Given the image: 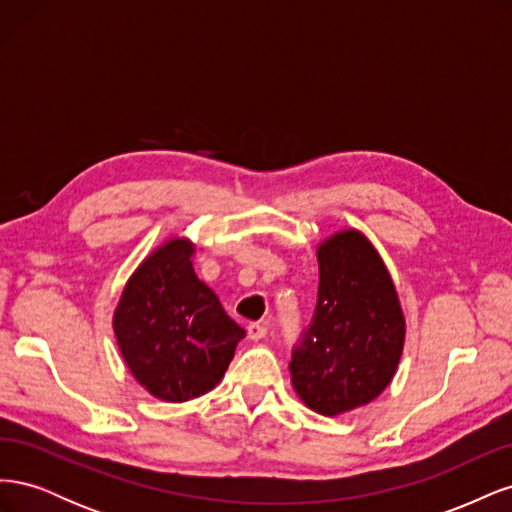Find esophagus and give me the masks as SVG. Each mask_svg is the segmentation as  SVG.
I'll list each match as a JSON object with an SVG mask.
<instances>
[{
  "instance_id": "1",
  "label": "esophagus",
  "mask_w": 512,
  "mask_h": 512,
  "mask_svg": "<svg viewBox=\"0 0 512 512\" xmlns=\"http://www.w3.org/2000/svg\"><path fill=\"white\" fill-rule=\"evenodd\" d=\"M267 335V327L262 322H250L247 324V337L254 339V342H258V339H262Z\"/></svg>"
}]
</instances>
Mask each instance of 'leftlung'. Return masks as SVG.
<instances>
[{
    "instance_id": "1",
    "label": "left lung",
    "mask_w": 512,
    "mask_h": 512,
    "mask_svg": "<svg viewBox=\"0 0 512 512\" xmlns=\"http://www.w3.org/2000/svg\"><path fill=\"white\" fill-rule=\"evenodd\" d=\"M318 299L292 348L290 378L305 404L335 416L376 399L395 376L406 322L389 271L356 230L318 247Z\"/></svg>"
}]
</instances>
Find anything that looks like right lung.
<instances>
[{"label": "right lung", "instance_id": "add662e5", "mask_svg": "<svg viewBox=\"0 0 512 512\" xmlns=\"http://www.w3.org/2000/svg\"><path fill=\"white\" fill-rule=\"evenodd\" d=\"M194 245L173 239L153 252L121 294L115 337L141 386L164 401L211 391L245 331L192 267Z\"/></svg>", "mask_w": 512, "mask_h": 512}]
</instances>
